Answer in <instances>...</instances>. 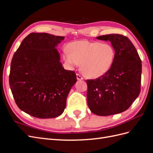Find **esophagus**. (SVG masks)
<instances>
[{
	"label": "esophagus",
	"mask_w": 153,
	"mask_h": 153,
	"mask_svg": "<svg viewBox=\"0 0 153 153\" xmlns=\"http://www.w3.org/2000/svg\"><path fill=\"white\" fill-rule=\"evenodd\" d=\"M76 76H77V79H78V80H81L84 79V78H83V76L80 75V74H79V73H77V74H76Z\"/></svg>",
	"instance_id": "esophagus-1"
}]
</instances>
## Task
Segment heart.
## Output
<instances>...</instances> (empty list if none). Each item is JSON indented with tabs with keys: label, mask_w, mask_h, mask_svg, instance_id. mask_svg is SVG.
Segmentation results:
<instances>
[{
	"label": "heart",
	"mask_w": 153,
	"mask_h": 153,
	"mask_svg": "<svg viewBox=\"0 0 153 153\" xmlns=\"http://www.w3.org/2000/svg\"><path fill=\"white\" fill-rule=\"evenodd\" d=\"M68 48L64 50L66 63L71 67L81 63L82 72L91 78L105 75L112 66L115 54L112 45L98 41H75L69 45Z\"/></svg>",
	"instance_id": "1"
}]
</instances>
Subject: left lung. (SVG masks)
<instances>
[{"label": "left lung", "mask_w": 153, "mask_h": 153, "mask_svg": "<svg viewBox=\"0 0 153 153\" xmlns=\"http://www.w3.org/2000/svg\"><path fill=\"white\" fill-rule=\"evenodd\" d=\"M96 38L110 41L115 54L105 75L86 80L87 104L93 114L108 116L126 110L139 95L142 62L135 47L125 36L112 34Z\"/></svg>", "instance_id": "1"}]
</instances>
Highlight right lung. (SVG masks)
I'll return each mask as SVG.
<instances>
[{
    "label": "right lung",
    "mask_w": 153,
    "mask_h": 153,
    "mask_svg": "<svg viewBox=\"0 0 153 153\" xmlns=\"http://www.w3.org/2000/svg\"><path fill=\"white\" fill-rule=\"evenodd\" d=\"M64 39L32 32L14 53L9 77L12 94L18 108L34 117L61 115L76 82L75 73L64 69L55 48Z\"/></svg>",
    "instance_id": "add662e5"
}]
</instances>
